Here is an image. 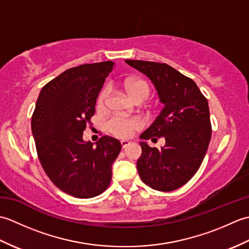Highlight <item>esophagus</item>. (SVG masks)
I'll list each match as a JSON object with an SVG mask.
<instances>
[{
  "label": "esophagus",
  "mask_w": 249,
  "mask_h": 249,
  "mask_svg": "<svg viewBox=\"0 0 249 249\" xmlns=\"http://www.w3.org/2000/svg\"><path fill=\"white\" fill-rule=\"evenodd\" d=\"M121 144H122V146H123V149H125L126 146H128L130 144V141H128V140H122L121 141Z\"/></svg>",
  "instance_id": "1"
}]
</instances>
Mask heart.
Segmentation results:
<instances>
[{"instance_id":"heart-1","label":"heart","mask_w":249,"mask_h":249,"mask_svg":"<svg viewBox=\"0 0 249 249\" xmlns=\"http://www.w3.org/2000/svg\"><path fill=\"white\" fill-rule=\"evenodd\" d=\"M124 88L135 102H143L150 96L151 93V89L147 82L138 78L127 79L124 83ZM109 93V87H106L100 91L96 102L98 109H104L107 106ZM141 127L142 122L139 119L125 118L122 115L113 116L107 123V128L110 133H112L116 137H120V138H128L136 130L140 129Z\"/></svg>"}]
</instances>
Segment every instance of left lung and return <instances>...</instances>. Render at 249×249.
Wrapping results in <instances>:
<instances>
[{
    "instance_id": "left-lung-1",
    "label": "left lung",
    "mask_w": 249,
    "mask_h": 249,
    "mask_svg": "<svg viewBox=\"0 0 249 249\" xmlns=\"http://www.w3.org/2000/svg\"><path fill=\"white\" fill-rule=\"evenodd\" d=\"M125 62L150 78L163 104L155 121L140 135L139 176L153 189L172 192L195 176L208 151L212 135L208 100L194 80L165 63ZM161 136L166 143L160 150L146 143Z\"/></svg>"
}]
</instances>
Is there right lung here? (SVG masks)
I'll use <instances>...</instances> for the list:
<instances>
[{
	"label": "right lung",
	"instance_id": "1",
	"mask_svg": "<svg viewBox=\"0 0 249 249\" xmlns=\"http://www.w3.org/2000/svg\"><path fill=\"white\" fill-rule=\"evenodd\" d=\"M114 63L83 64L62 72L41 89L37 98L32 133L37 155L57 188L77 198H93L105 192L121 142L104 136L96 145L83 140L95 105Z\"/></svg>",
	"mask_w": 249,
	"mask_h": 249
}]
</instances>
